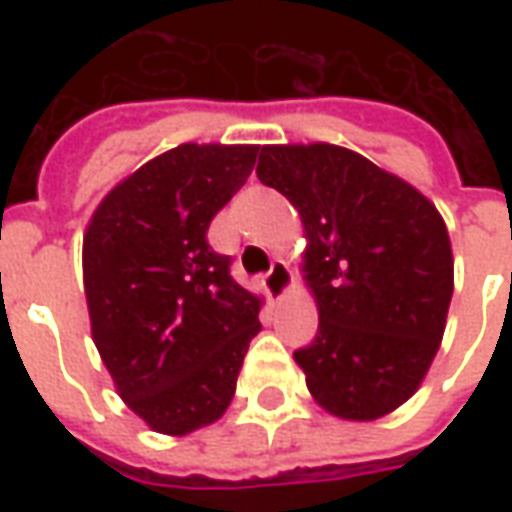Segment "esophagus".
<instances>
[{"mask_svg":"<svg viewBox=\"0 0 512 512\" xmlns=\"http://www.w3.org/2000/svg\"><path fill=\"white\" fill-rule=\"evenodd\" d=\"M266 290L274 296V299H282L285 293H288L290 288V268L282 263V260H277L274 266H271V271L266 274Z\"/></svg>","mask_w":512,"mask_h":512,"instance_id":"obj_1","label":"esophagus"}]
</instances>
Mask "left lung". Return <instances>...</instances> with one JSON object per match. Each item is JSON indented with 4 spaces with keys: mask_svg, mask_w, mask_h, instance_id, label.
<instances>
[{
    "mask_svg": "<svg viewBox=\"0 0 512 512\" xmlns=\"http://www.w3.org/2000/svg\"><path fill=\"white\" fill-rule=\"evenodd\" d=\"M257 178L307 230L318 334L293 351L312 397L343 419H378L417 392L452 299L439 211L406 180L337 145L260 147Z\"/></svg>",
    "mask_w": 512,
    "mask_h": 512,
    "instance_id": "left-lung-1",
    "label": "left lung"
}]
</instances>
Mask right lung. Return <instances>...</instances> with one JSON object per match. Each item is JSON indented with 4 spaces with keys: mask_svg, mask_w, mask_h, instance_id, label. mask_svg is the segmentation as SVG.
<instances>
[{
    "mask_svg": "<svg viewBox=\"0 0 512 512\" xmlns=\"http://www.w3.org/2000/svg\"><path fill=\"white\" fill-rule=\"evenodd\" d=\"M260 147L178 145L106 194L84 235L93 340L128 408L183 436L222 417L260 299L213 252L208 227Z\"/></svg>",
    "mask_w": 512,
    "mask_h": 512,
    "instance_id": "obj_1",
    "label": "right lung"
}]
</instances>
